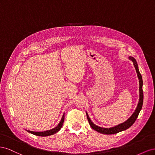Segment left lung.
<instances>
[{
	"label": "left lung",
	"instance_id": "8db88e82",
	"mask_svg": "<svg viewBox=\"0 0 155 155\" xmlns=\"http://www.w3.org/2000/svg\"><path fill=\"white\" fill-rule=\"evenodd\" d=\"M129 59L133 61L134 67L136 69V71H137V76H138V79H139L140 94H139V101H138L137 109H136L135 111L134 112V113L132 114V116H131L127 120L125 121V122H124L122 124H120L118 125L113 127H110V128H104V127H99V126L95 125L91 120L90 118H89V116L87 114V112H86L87 117L89 124H90L91 127L93 129H94L98 133L105 134H112L118 133L119 132H121V131H123V130L127 129L135 122L136 120H137V118H138L140 110H141V109H142V107L143 105V90H142V86H143L142 77V75L140 74V73L139 72L138 66L137 61H136V59L134 58L130 57V56L129 58Z\"/></svg>",
	"mask_w": 155,
	"mask_h": 155
}]
</instances>
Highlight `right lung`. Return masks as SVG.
I'll use <instances>...</instances> for the list:
<instances>
[{"label":"right lung","mask_w":155,"mask_h":155,"mask_svg":"<svg viewBox=\"0 0 155 155\" xmlns=\"http://www.w3.org/2000/svg\"><path fill=\"white\" fill-rule=\"evenodd\" d=\"M64 119V113L63 114V115L62 116V118H61V121L59 122V124L57 125V127H55V128L48 130L43 131V132H35V131H31V130H26L27 131V132H28L30 133H31V134L36 135V136H39V137H48V136L52 135L57 132H58V131L61 129L62 126L63 125Z\"/></svg>","instance_id":"obj_1"}]
</instances>
